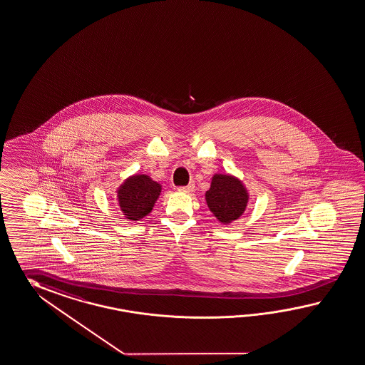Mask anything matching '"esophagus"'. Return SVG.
I'll use <instances>...</instances> for the list:
<instances>
[{
	"instance_id": "esophagus-1",
	"label": "esophagus",
	"mask_w": 365,
	"mask_h": 365,
	"mask_svg": "<svg viewBox=\"0 0 365 365\" xmlns=\"http://www.w3.org/2000/svg\"><path fill=\"white\" fill-rule=\"evenodd\" d=\"M194 188H195V185L191 182L187 186L178 187V191H180V192H191V191H194Z\"/></svg>"
}]
</instances>
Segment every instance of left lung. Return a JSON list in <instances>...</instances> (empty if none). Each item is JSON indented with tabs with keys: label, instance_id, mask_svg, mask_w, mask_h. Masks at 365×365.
Instances as JSON below:
<instances>
[{
	"label": "left lung",
	"instance_id": "8db88e82",
	"mask_svg": "<svg viewBox=\"0 0 365 365\" xmlns=\"http://www.w3.org/2000/svg\"><path fill=\"white\" fill-rule=\"evenodd\" d=\"M205 200L211 212L222 224L237 220L248 203V192L239 179L216 174L211 188L205 192Z\"/></svg>",
	"mask_w": 365,
	"mask_h": 365
}]
</instances>
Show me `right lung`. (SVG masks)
Listing matches in <instances>:
<instances>
[{"mask_svg": "<svg viewBox=\"0 0 365 365\" xmlns=\"http://www.w3.org/2000/svg\"><path fill=\"white\" fill-rule=\"evenodd\" d=\"M160 186L148 175H134L118 188V203L129 220H140L150 212Z\"/></svg>", "mask_w": 365, "mask_h": 365, "instance_id": "obj_1", "label": "right lung"}]
</instances>
